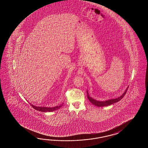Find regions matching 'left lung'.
Masks as SVG:
<instances>
[{
	"label": "left lung",
	"mask_w": 148,
	"mask_h": 148,
	"mask_svg": "<svg viewBox=\"0 0 148 148\" xmlns=\"http://www.w3.org/2000/svg\"><path fill=\"white\" fill-rule=\"evenodd\" d=\"M127 89H128V87L126 89L125 91L123 93V94L122 95L119 97L115 98V99H109L108 101H96V100H95L94 99H93L92 98L90 97L89 96L88 91H87V95L88 99H89V101H90L91 103L95 105L96 106H97V107H104V106H108V105H112V104H114L115 103H116V102H118L119 101H120L125 96V95L126 94V91L127 90Z\"/></svg>",
	"instance_id": "8db88e82"
}]
</instances>
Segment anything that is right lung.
<instances>
[{
	"label": "right lung",
	"mask_w": 148,
	"mask_h": 148,
	"mask_svg": "<svg viewBox=\"0 0 148 148\" xmlns=\"http://www.w3.org/2000/svg\"><path fill=\"white\" fill-rule=\"evenodd\" d=\"M32 107H33L34 109L36 110H38V111H41L42 112H52L54 110H56L60 108V107H62L63 104H61L59 106H57L56 107H41V106H34L33 105H32Z\"/></svg>",
	"instance_id": "1"
}]
</instances>
